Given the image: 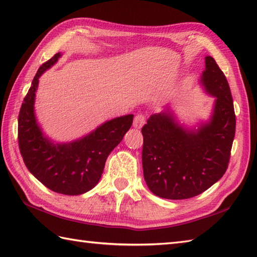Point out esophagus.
Returning <instances> with one entry per match:
<instances>
[{
    "label": "esophagus",
    "mask_w": 257,
    "mask_h": 257,
    "mask_svg": "<svg viewBox=\"0 0 257 257\" xmlns=\"http://www.w3.org/2000/svg\"><path fill=\"white\" fill-rule=\"evenodd\" d=\"M145 122H146V116L143 113H139L134 119V127L140 129L145 124Z\"/></svg>",
    "instance_id": "obj_1"
}]
</instances>
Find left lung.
I'll list each match as a JSON object with an SVG mask.
<instances>
[{
  "label": "left lung",
  "mask_w": 257,
  "mask_h": 257,
  "mask_svg": "<svg viewBox=\"0 0 257 257\" xmlns=\"http://www.w3.org/2000/svg\"><path fill=\"white\" fill-rule=\"evenodd\" d=\"M202 84L216 98L211 121L196 132L174 122L171 113H155L144 136V177L154 194L183 200L199 195L225 173L235 136V112L230 86L215 59L205 57Z\"/></svg>",
  "instance_id": "obj_1"
}]
</instances>
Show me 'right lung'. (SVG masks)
Returning a JSON list of instances; mask_svg holds the SVG:
<instances>
[{
	"label": "right lung",
	"instance_id": "add662e5",
	"mask_svg": "<svg viewBox=\"0 0 257 257\" xmlns=\"http://www.w3.org/2000/svg\"><path fill=\"white\" fill-rule=\"evenodd\" d=\"M57 53L38 68L19 114L18 139L26 168L38 181L54 192L78 195L99 181L109 154L122 140L133 124L134 116L114 118L95 132L72 144L54 145L43 136L34 116L38 78L57 62Z\"/></svg>",
	"mask_w": 257,
	"mask_h": 257
}]
</instances>
